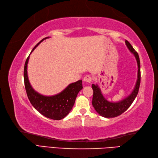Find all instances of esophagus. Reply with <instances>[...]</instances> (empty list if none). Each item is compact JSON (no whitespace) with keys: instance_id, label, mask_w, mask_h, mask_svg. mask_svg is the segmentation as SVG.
Listing matches in <instances>:
<instances>
[{"instance_id":"34e87169","label":"esophagus","mask_w":158,"mask_h":158,"mask_svg":"<svg viewBox=\"0 0 158 158\" xmlns=\"http://www.w3.org/2000/svg\"><path fill=\"white\" fill-rule=\"evenodd\" d=\"M83 81H85L86 83H91L92 81V77L89 75H85L83 78Z\"/></svg>"}]
</instances>
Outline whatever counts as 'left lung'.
Segmentation results:
<instances>
[{
	"label": "left lung",
	"mask_w": 158,
	"mask_h": 158,
	"mask_svg": "<svg viewBox=\"0 0 158 158\" xmlns=\"http://www.w3.org/2000/svg\"><path fill=\"white\" fill-rule=\"evenodd\" d=\"M125 44L130 51L131 53L134 54L135 59H136L138 64V79L135 88L131 93L127 97H126L122 101L118 102H110L103 97V94L101 91V89L98 85H92V89H93V97H92V106L98 114L105 118H114L120 116L123 112L130 107L133 101L136 97L138 93L139 88L140 84V58L138 52L135 51L133 46L131 45L127 40H125Z\"/></svg>",
	"instance_id": "obj_1"
}]
</instances>
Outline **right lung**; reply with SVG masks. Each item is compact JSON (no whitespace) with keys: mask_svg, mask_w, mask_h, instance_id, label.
Instances as JSON below:
<instances>
[{"mask_svg":"<svg viewBox=\"0 0 158 158\" xmlns=\"http://www.w3.org/2000/svg\"><path fill=\"white\" fill-rule=\"evenodd\" d=\"M38 43L32 51L44 40ZM31 51V52H32ZM29 56L27 57L24 68V81L27 97L32 106L36 110L46 118L53 120H61L66 117L72 110L75 104L77 96L83 88L82 81L79 80L70 83L62 92L53 96H44L39 94L31 85L27 75V64Z\"/></svg>","mask_w":158,"mask_h":158,"instance_id":"add662e5","label":"right lung"}]
</instances>
